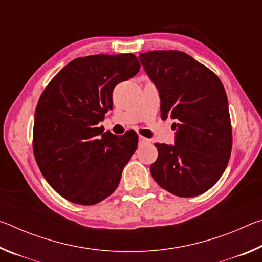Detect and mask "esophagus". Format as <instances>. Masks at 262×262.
<instances>
[{
    "mask_svg": "<svg viewBox=\"0 0 262 262\" xmlns=\"http://www.w3.org/2000/svg\"><path fill=\"white\" fill-rule=\"evenodd\" d=\"M150 142V140L149 139H147V137H144V136H139V143L140 144H148Z\"/></svg>",
    "mask_w": 262,
    "mask_h": 262,
    "instance_id": "obj_1",
    "label": "esophagus"
}]
</instances>
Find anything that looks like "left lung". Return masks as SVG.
<instances>
[{"label": "left lung", "mask_w": 262, "mask_h": 262, "mask_svg": "<svg viewBox=\"0 0 262 262\" xmlns=\"http://www.w3.org/2000/svg\"><path fill=\"white\" fill-rule=\"evenodd\" d=\"M145 73L158 89L161 118L173 122V145L155 143L157 161L150 166L167 192L192 198L221 178L232 148L228 97L220 78L180 51L141 53Z\"/></svg>", "instance_id": "obj_1"}]
</instances>
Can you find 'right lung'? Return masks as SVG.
I'll return each instance as SVG.
<instances>
[{
	"label": "right lung",
	"instance_id": "right-lung-1",
	"mask_svg": "<svg viewBox=\"0 0 262 262\" xmlns=\"http://www.w3.org/2000/svg\"><path fill=\"white\" fill-rule=\"evenodd\" d=\"M137 57L96 54L62 68L39 98L33 152L47 183L77 205H96L117 189L137 135L115 136L97 125L112 110L113 89L139 73Z\"/></svg>",
	"mask_w": 262,
	"mask_h": 262
}]
</instances>
